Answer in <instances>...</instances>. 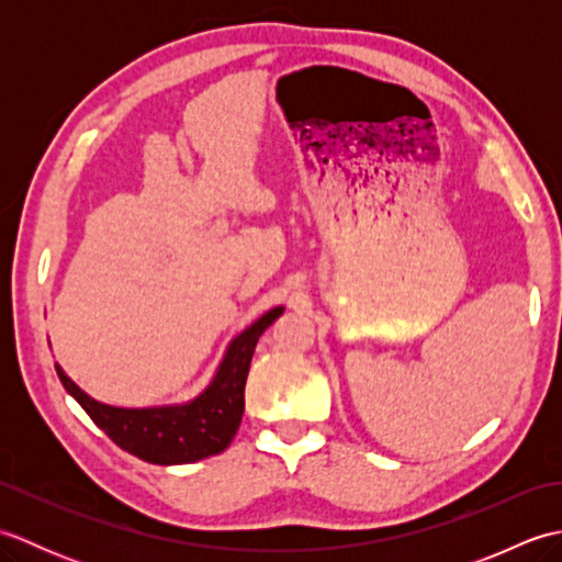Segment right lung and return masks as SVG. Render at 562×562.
<instances>
[{
	"label": "right lung",
	"instance_id": "obj_1",
	"mask_svg": "<svg viewBox=\"0 0 562 562\" xmlns=\"http://www.w3.org/2000/svg\"><path fill=\"white\" fill-rule=\"evenodd\" d=\"M282 314V306H274L236 336L226 350L224 360L214 374L212 384L198 398L183 405H164V408H113L87 396L63 367L55 364L63 386L77 398L83 411L109 435L117 447L133 457L159 463H193L214 457L232 445L244 415V389L254 357L256 342L274 318Z\"/></svg>",
	"mask_w": 562,
	"mask_h": 562
}]
</instances>
